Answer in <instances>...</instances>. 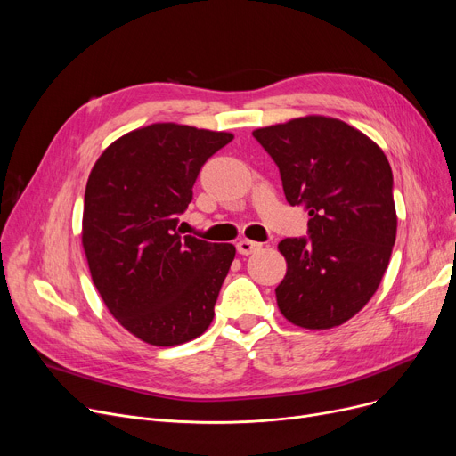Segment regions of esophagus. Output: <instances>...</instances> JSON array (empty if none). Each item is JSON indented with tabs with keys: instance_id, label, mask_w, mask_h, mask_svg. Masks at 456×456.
<instances>
[{
	"instance_id": "1",
	"label": "esophagus",
	"mask_w": 456,
	"mask_h": 456,
	"mask_svg": "<svg viewBox=\"0 0 456 456\" xmlns=\"http://www.w3.org/2000/svg\"><path fill=\"white\" fill-rule=\"evenodd\" d=\"M260 248H262V244L253 242V240H240V242L236 244V249H238V253H240V255H251V253L258 251Z\"/></svg>"
}]
</instances>
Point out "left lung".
I'll use <instances>...</instances> for the list:
<instances>
[{
  "mask_svg": "<svg viewBox=\"0 0 456 456\" xmlns=\"http://www.w3.org/2000/svg\"><path fill=\"white\" fill-rule=\"evenodd\" d=\"M279 167L286 201L308 212V236L284 238L282 316L305 329L353 318L377 292L395 244L392 167L364 133L327 116L253 131Z\"/></svg>",
  "mask_w": 456,
  "mask_h": 456,
  "instance_id": "left-lung-1",
  "label": "left lung"
}]
</instances>
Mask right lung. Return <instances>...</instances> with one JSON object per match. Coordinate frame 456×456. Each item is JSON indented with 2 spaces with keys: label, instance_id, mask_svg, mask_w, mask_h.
<instances>
[{
  "label": "right lung",
  "instance_id": "1",
  "mask_svg": "<svg viewBox=\"0 0 456 456\" xmlns=\"http://www.w3.org/2000/svg\"><path fill=\"white\" fill-rule=\"evenodd\" d=\"M232 140L153 124L112 142L95 160L83 207V248L109 313L136 338L170 347L198 338L214 318L232 244L181 236L201 166Z\"/></svg>",
  "mask_w": 456,
  "mask_h": 456
}]
</instances>
